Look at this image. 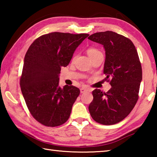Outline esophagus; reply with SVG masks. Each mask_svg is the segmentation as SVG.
<instances>
[{"label":"esophagus","instance_id":"1","mask_svg":"<svg viewBox=\"0 0 157 157\" xmlns=\"http://www.w3.org/2000/svg\"><path fill=\"white\" fill-rule=\"evenodd\" d=\"M88 91V89L86 88V87H84V86L82 87V88L80 89V92L82 93V94H83V93L86 92V91Z\"/></svg>","mask_w":157,"mask_h":157}]
</instances>
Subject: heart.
Masks as SVG:
<instances>
[{"instance_id": "obj_1", "label": "heart", "mask_w": 157, "mask_h": 157, "mask_svg": "<svg viewBox=\"0 0 157 157\" xmlns=\"http://www.w3.org/2000/svg\"><path fill=\"white\" fill-rule=\"evenodd\" d=\"M86 52L91 60L98 57L102 56V53L100 50L95 47H90L86 50Z\"/></svg>"}]
</instances>
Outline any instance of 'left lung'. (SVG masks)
Here are the masks:
<instances>
[{"instance_id": "obj_1", "label": "left lung", "mask_w": 157, "mask_h": 157, "mask_svg": "<svg viewBox=\"0 0 157 157\" xmlns=\"http://www.w3.org/2000/svg\"><path fill=\"white\" fill-rule=\"evenodd\" d=\"M88 39L105 48V80L111 86L107 93L93 91L89 112L98 123L116 124L129 115L139 99L142 68L137 50L129 39L112 31L94 33Z\"/></svg>"}]
</instances>
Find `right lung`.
I'll return each mask as SVG.
<instances>
[{
	"label": "right lung",
	"mask_w": 157,
	"mask_h": 157,
	"mask_svg": "<svg viewBox=\"0 0 157 157\" xmlns=\"http://www.w3.org/2000/svg\"><path fill=\"white\" fill-rule=\"evenodd\" d=\"M89 35L55 32L39 36L29 47L20 86L31 115L43 125L59 126L70 117L80 91L73 85L61 88L59 75Z\"/></svg>",
	"instance_id": "right-lung-1"
}]
</instances>
